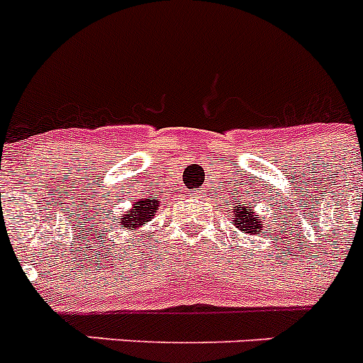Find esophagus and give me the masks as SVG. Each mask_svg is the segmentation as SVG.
<instances>
[{
	"instance_id": "1",
	"label": "esophagus",
	"mask_w": 363,
	"mask_h": 363,
	"mask_svg": "<svg viewBox=\"0 0 363 363\" xmlns=\"http://www.w3.org/2000/svg\"><path fill=\"white\" fill-rule=\"evenodd\" d=\"M194 194H198V192H196V191H194Z\"/></svg>"
}]
</instances>
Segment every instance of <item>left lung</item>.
I'll return each instance as SVG.
<instances>
[{
    "mask_svg": "<svg viewBox=\"0 0 363 363\" xmlns=\"http://www.w3.org/2000/svg\"><path fill=\"white\" fill-rule=\"evenodd\" d=\"M234 214H236L234 223L240 230H245V233H259L262 230V221L258 220V214L252 213V207H249V209L247 207H243V209L234 207Z\"/></svg>",
    "mask_w": 363,
    "mask_h": 363,
    "instance_id": "8db88e82",
    "label": "left lung"
}]
</instances>
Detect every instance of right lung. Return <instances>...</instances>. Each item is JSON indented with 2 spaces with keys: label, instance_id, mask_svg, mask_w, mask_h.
Masks as SVG:
<instances>
[{
  "label": "right lung",
  "instance_id": "right-lung-1",
  "mask_svg": "<svg viewBox=\"0 0 363 363\" xmlns=\"http://www.w3.org/2000/svg\"><path fill=\"white\" fill-rule=\"evenodd\" d=\"M156 211H158V201H156V198L136 201L133 209L129 211V214H125L123 220H121L120 223L125 229H138V227L143 225L145 221H149Z\"/></svg>",
  "mask_w": 363,
  "mask_h": 363
}]
</instances>
